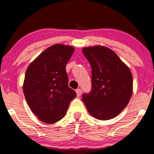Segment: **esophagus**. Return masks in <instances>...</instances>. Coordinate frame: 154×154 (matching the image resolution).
<instances>
[{"instance_id":"esophagus-1","label":"esophagus","mask_w":154,"mask_h":154,"mask_svg":"<svg viewBox=\"0 0 154 154\" xmlns=\"http://www.w3.org/2000/svg\"><path fill=\"white\" fill-rule=\"evenodd\" d=\"M82 94V90L79 88V89L76 90V94H77V97H80Z\"/></svg>"}]
</instances>
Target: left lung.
Returning a JSON list of instances; mask_svg holds the SVG:
<instances>
[{
    "mask_svg": "<svg viewBox=\"0 0 154 154\" xmlns=\"http://www.w3.org/2000/svg\"><path fill=\"white\" fill-rule=\"evenodd\" d=\"M82 51L91 66V90L82 95V100L94 118L112 119L127 106L132 96L130 70L106 47H88Z\"/></svg>",
    "mask_w": 154,
    "mask_h": 154,
    "instance_id": "1",
    "label": "left lung"
}]
</instances>
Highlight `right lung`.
Returning a JSON list of instances; mask_svg holds the SVG:
<instances>
[{
    "instance_id": "add662e5",
    "label": "right lung",
    "mask_w": 154,
    "mask_h": 154,
    "mask_svg": "<svg viewBox=\"0 0 154 154\" xmlns=\"http://www.w3.org/2000/svg\"><path fill=\"white\" fill-rule=\"evenodd\" d=\"M73 47L56 44L41 53L27 67L24 94L33 113L41 121L54 124L65 116L70 102L76 97L68 86L66 65Z\"/></svg>"
}]
</instances>
